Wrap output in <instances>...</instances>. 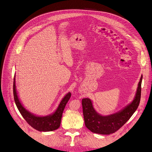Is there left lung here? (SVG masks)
I'll return each instance as SVG.
<instances>
[{"label":"left lung","mask_w":152,"mask_h":152,"mask_svg":"<svg viewBox=\"0 0 152 152\" xmlns=\"http://www.w3.org/2000/svg\"><path fill=\"white\" fill-rule=\"evenodd\" d=\"M142 79V76L139 82L136 96L132 102L121 112L115 114L102 116L95 111L90 99H82V109L86 127L93 133L101 134H110L118 131L129 120L139 106Z\"/></svg>","instance_id":"1"}]
</instances>
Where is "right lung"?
<instances>
[{"mask_svg":"<svg viewBox=\"0 0 152 152\" xmlns=\"http://www.w3.org/2000/svg\"><path fill=\"white\" fill-rule=\"evenodd\" d=\"M13 94L16 105L19 112L30 126L40 132H50L58 129L60 127L62 116L65 107L71 97V93H68L61 101L59 107L53 114L44 116H37L30 113L23 107L17 94L15 85V76L13 82Z\"/></svg>","mask_w":152,"mask_h":152,"instance_id":"add662e5","label":"right lung"}]
</instances>
